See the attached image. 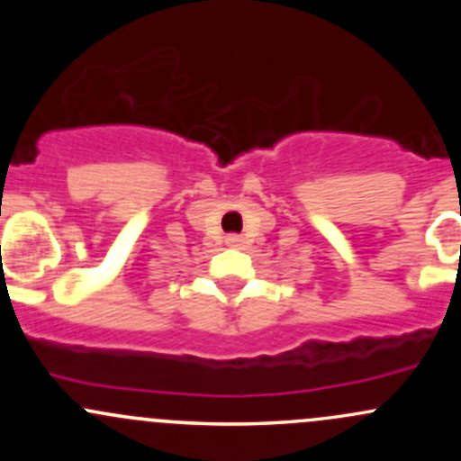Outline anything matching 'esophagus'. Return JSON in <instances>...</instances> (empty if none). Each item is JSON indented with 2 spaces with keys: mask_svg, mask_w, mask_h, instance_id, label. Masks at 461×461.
<instances>
[{
  "mask_svg": "<svg viewBox=\"0 0 461 461\" xmlns=\"http://www.w3.org/2000/svg\"><path fill=\"white\" fill-rule=\"evenodd\" d=\"M225 243L230 245V248H243V236H239V234H230L225 239Z\"/></svg>",
  "mask_w": 461,
  "mask_h": 461,
  "instance_id": "obj_1",
  "label": "esophagus"
}]
</instances>
